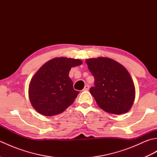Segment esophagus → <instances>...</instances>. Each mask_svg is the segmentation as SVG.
Instances as JSON below:
<instances>
[{"instance_id": "obj_1", "label": "esophagus", "mask_w": 157, "mask_h": 157, "mask_svg": "<svg viewBox=\"0 0 157 157\" xmlns=\"http://www.w3.org/2000/svg\"><path fill=\"white\" fill-rule=\"evenodd\" d=\"M89 88H90L89 85H86V86H84V89H83V90H84V91H88V90H89Z\"/></svg>"}]
</instances>
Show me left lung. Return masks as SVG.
<instances>
[{
    "instance_id": "1",
    "label": "left lung",
    "mask_w": 157,
    "mask_h": 157,
    "mask_svg": "<svg viewBox=\"0 0 157 157\" xmlns=\"http://www.w3.org/2000/svg\"><path fill=\"white\" fill-rule=\"evenodd\" d=\"M86 63L95 80L90 92L99 107L115 115L129 111L134 104L136 90L125 67L107 57L88 59Z\"/></svg>"
}]
</instances>
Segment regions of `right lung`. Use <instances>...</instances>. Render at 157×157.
<instances>
[{
  "label": "right lung",
  "mask_w": 157,
  "mask_h": 157,
  "mask_svg": "<svg viewBox=\"0 0 157 157\" xmlns=\"http://www.w3.org/2000/svg\"><path fill=\"white\" fill-rule=\"evenodd\" d=\"M82 64L79 59L56 57L38 70L28 89L29 101L36 111L44 116H53L72 105L79 92L73 89L69 73L71 67Z\"/></svg>",
  "instance_id": "add662e5"
}]
</instances>
